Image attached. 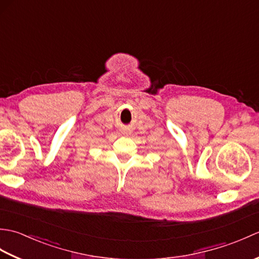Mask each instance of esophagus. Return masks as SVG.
I'll list each match as a JSON object with an SVG mask.
<instances>
[{
	"instance_id": "1",
	"label": "esophagus",
	"mask_w": 259,
	"mask_h": 259,
	"mask_svg": "<svg viewBox=\"0 0 259 259\" xmlns=\"http://www.w3.org/2000/svg\"><path fill=\"white\" fill-rule=\"evenodd\" d=\"M124 134H125V133H124Z\"/></svg>"
}]
</instances>
